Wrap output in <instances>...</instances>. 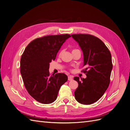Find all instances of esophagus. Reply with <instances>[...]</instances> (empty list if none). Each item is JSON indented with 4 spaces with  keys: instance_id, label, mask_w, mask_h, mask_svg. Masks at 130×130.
<instances>
[{
    "instance_id": "esophagus-1",
    "label": "esophagus",
    "mask_w": 130,
    "mask_h": 130,
    "mask_svg": "<svg viewBox=\"0 0 130 130\" xmlns=\"http://www.w3.org/2000/svg\"><path fill=\"white\" fill-rule=\"evenodd\" d=\"M73 76H72V75H69L68 77V79L69 81H72L73 80Z\"/></svg>"
}]
</instances>
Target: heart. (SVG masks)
I'll use <instances>...</instances> for the list:
<instances>
[{
  "label": "heart",
  "mask_w": 130,
  "mask_h": 130,
  "mask_svg": "<svg viewBox=\"0 0 130 130\" xmlns=\"http://www.w3.org/2000/svg\"><path fill=\"white\" fill-rule=\"evenodd\" d=\"M77 50V49H74L73 50V51H72V52H74V51H75V50ZM62 51H61V52H60V54H61V53H62Z\"/></svg>",
  "instance_id": "obj_1"
}]
</instances>
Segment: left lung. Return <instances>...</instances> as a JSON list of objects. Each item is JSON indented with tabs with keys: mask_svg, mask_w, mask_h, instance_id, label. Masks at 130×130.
<instances>
[{
	"mask_svg": "<svg viewBox=\"0 0 130 130\" xmlns=\"http://www.w3.org/2000/svg\"><path fill=\"white\" fill-rule=\"evenodd\" d=\"M72 36L83 52L86 68L81 72L87 76L81 80L74 77L78 84L75 98L79 103L90 105L99 100L108 87L113 68L111 54L104 43L93 35L78 34Z\"/></svg>",
	"mask_w": 130,
	"mask_h": 130,
	"instance_id": "left-lung-1",
	"label": "left lung"
}]
</instances>
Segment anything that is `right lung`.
I'll return each mask as SVG.
<instances>
[{
    "label": "right lung",
    "instance_id": "obj_1",
    "mask_svg": "<svg viewBox=\"0 0 130 130\" xmlns=\"http://www.w3.org/2000/svg\"><path fill=\"white\" fill-rule=\"evenodd\" d=\"M70 35H48L35 39L27 45L21 58V73L27 92L44 104L57 99L61 86L68 80L64 73L50 75L49 63Z\"/></svg>",
    "mask_w": 130,
    "mask_h": 130
}]
</instances>
